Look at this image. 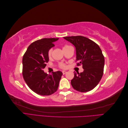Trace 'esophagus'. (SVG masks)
<instances>
[{"mask_svg": "<svg viewBox=\"0 0 128 128\" xmlns=\"http://www.w3.org/2000/svg\"><path fill=\"white\" fill-rule=\"evenodd\" d=\"M66 72H66V71H62V74H64H64H66Z\"/></svg>", "mask_w": 128, "mask_h": 128, "instance_id": "34e87169", "label": "esophagus"}]
</instances>
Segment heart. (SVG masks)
Masks as SVG:
<instances>
[{
  "label": "heart",
  "mask_w": 128,
  "mask_h": 128,
  "mask_svg": "<svg viewBox=\"0 0 128 128\" xmlns=\"http://www.w3.org/2000/svg\"><path fill=\"white\" fill-rule=\"evenodd\" d=\"M69 45H64V47H63V50L66 49L67 48H69ZM52 51L53 50L52 48H50L48 50V56L49 58H51V56H52ZM58 66H59V68H61V69H64L66 68L67 66H66V64L65 63H64V62H59V64H58Z\"/></svg>",
  "instance_id": "1"
}]
</instances>
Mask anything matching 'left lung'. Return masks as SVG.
I'll use <instances>...</instances> for the list:
<instances>
[{"instance_id":"8db88e82","label":"left lung","mask_w":128,"mask_h":128,"mask_svg":"<svg viewBox=\"0 0 128 128\" xmlns=\"http://www.w3.org/2000/svg\"><path fill=\"white\" fill-rule=\"evenodd\" d=\"M76 48L77 66L82 65L84 71L74 72L71 80L72 88L80 92H86L94 89L101 80L104 73V59L98 44L88 38L81 36L64 37Z\"/></svg>"}]
</instances>
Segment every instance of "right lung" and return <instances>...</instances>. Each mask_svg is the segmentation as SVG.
<instances>
[{
  "mask_svg": "<svg viewBox=\"0 0 128 128\" xmlns=\"http://www.w3.org/2000/svg\"><path fill=\"white\" fill-rule=\"evenodd\" d=\"M59 38H42L31 44L22 59V75L29 88L36 94L49 96L56 92L62 75L60 71L48 74L43 69L49 60L48 50Z\"/></svg>",
  "mask_w": 128,
  "mask_h": 128,
  "instance_id": "obj_1",
  "label": "right lung"
}]
</instances>
